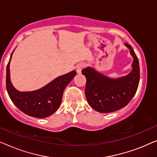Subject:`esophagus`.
I'll return each instance as SVG.
<instances>
[{
  "mask_svg": "<svg viewBox=\"0 0 157 157\" xmlns=\"http://www.w3.org/2000/svg\"><path fill=\"white\" fill-rule=\"evenodd\" d=\"M84 67H85V65L82 63H80L79 64V65H77L76 67V71L77 72H78V74H80L82 72V69L84 68Z\"/></svg>",
  "mask_w": 157,
  "mask_h": 157,
  "instance_id": "34e87169",
  "label": "esophagus"
}]
</instances>
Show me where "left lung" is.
<instances>
[{"instance_id":"obj_1","label":"left lung","mask_w":157,"mask_h":157,"mask_svg":"<svg viewBox=\"0 0 157 157\" xmlns=\"http://www.w3.org/2000/svg\"><path fill=\"white\" fill-rule=\"evenodd\" d=\"M124 45L133 57L132 70L127 75L112 78L105 75L92 67L82 70L86 78L85 95L89 105L101 113H109L122 109L135 94L140 82V64L133 48Z\"/></svg>"}]
</instances>
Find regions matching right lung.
<instances>
[{
	"label": "right lung",
	"instance_id": "right-lung-1",
	"mask_svg": "<svg viewBox=\"0 0 157 157\" xmlns=\"http://www.w3.org/2000/svg\"><path fill=\"white\" fill-rule=\"evenodd\" d=\"M13 52L6 68V89L10 100L21 111L28 116L45 118L52 115L60 105L64 90L76 75V71L73 70L57 77L38 90L21 92L14 87L10 80V63Z\"/></svg>",
	"mask_w": 157,
	"mask_h": 157
}]
</instances>
